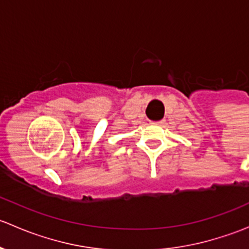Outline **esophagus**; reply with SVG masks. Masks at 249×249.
I'll return each mask as SVG.
<instances>
[{"mask_svg":"<svg viewBox=\"0 0 249 249\" xmlns=\"http://www.w3.org/2000/svg\"><path fill=\"white\" fill-rule=\"evenodd\" d=\"M161 123H162L161 120H159V122H152V124H157L158 125V124H161Z\"/></svg>","mask_w":249,"mask_h":249,"instance_id":"1","label":"esophagus"}]
</instances>
